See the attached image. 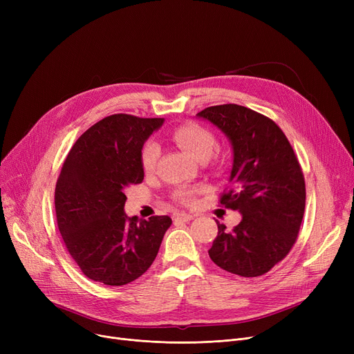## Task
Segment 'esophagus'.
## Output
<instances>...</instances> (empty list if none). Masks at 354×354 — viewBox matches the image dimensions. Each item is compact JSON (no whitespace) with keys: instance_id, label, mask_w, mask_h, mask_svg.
<instances>
[{"instance_id":"34e87169","label":"esophagus","mask_w":354,"mask_h":354,"mask_svg":"<svg viewBox=\"0 0 354 354\" xmlns=\"http://www.w3.org/2000/svg\"><path fill=\"white\" fill-rule=\"evenodd\" d=\"M194 219V215L191 214H187V212H180V214H175L174 215V221L175 222H188V221H192Z\"/></svg>"}]
</instances>
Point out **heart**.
<instances>
[{
  "instance_id": "heart-1",
  "label": "heart",
  "mask_w": 354,
  "mask_h": 354,
  "mask_svg": "<svg viewBox=\"0 0 354 354\" xmlns=\"http://www.w3.org/2000/svg\"><path fill=\"white\" fill-rule=\"evenodd\" d=\"M172 139L187 151L192 158L198 160L208 159L214 149H215V138L214 135L195 123H185L180 126H176L172 133ZM159 158V146L153 142H147L143 146L142 151V166L146 172H152L156 166ZM199 188L187 187V185H180L174 189V199L182 205H192L195 202V196L198 194Z\"/></svg>"
}]
</instances>
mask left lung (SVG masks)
Segmentation results:
<instances>
[{
  "instance_id": "obj_1",
  "label": "left lung",
  "mask_w": 354,
  "mask_h": 354,
  "mask_svg": "<svg viewBox=\"0 0 354 354\" xmlns=\"http://www.w3.org/2000/svg\"><path fill=\"white\" fill-rule=\"evenodd\" d=\"M215 124L232 145L231 188L221 205L243 219L218 235L208 251L231 274L259 277L287 257L299 236L306 208L301 166L283 130L270 118L239 104H219L196 115Z\"/></svg>"
}]
</instances>
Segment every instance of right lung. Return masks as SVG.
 Instances as JSON below:
<instances>
[{"label":"right lung","mask_w":354,"mask_h":354,"mask_svg":"<svg viewBox=\"0 0 354 354\" xmlns=\"http://www.w3.org/2000/svg\"><path fill=\"white\" fill-rule=\"evenodd\" d=\"M163 119L111 115L76 140L55 183L59 231L93 281L124 286L152 266L172 219L124 214V191L143 180L142 147Z\"/></svg>","instance_id":"1"}]
</instances>
